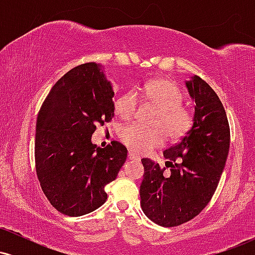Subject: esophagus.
<instances>
[{
  "label": "esophagus",
  "instance_id": "obj_1",
  "mask_svg": "<svg viewBox=\"0 0 255 255\" xmlns=\"http://www.w3.org/2000/svg\"><path fill=\"white\" fill-rule=\"evenodd\" d=\"M128 158H129V159H131V160H139L140 159V157L136 156V154L133 153L131 151L128 152Z\"/></svg>",
  "mask_w": 255,
  "mask_h": 255
}]
</instances>
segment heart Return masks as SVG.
<instances>
[{
  "instance_id": "b5f03b06",
  "label": "heart",
  "mask_w": 255,
  "mask_h": 255,
  "mask_svg": "<svg viewBox=\"0 0 255 255\" xmlns=\"http://www.w3.org/2000/svg\"><path fill=\"white\" fill-rule=\"evenodd\" d=\"M141 96L148 103L158 108L152 125L154 127H141L128 125L120 131V139L130 151L136 154H146L164 142L165 134L171 140L182 137L193 124V115L181 105L183 96L175 83L166 79H153L145 85ZM137 108V97L134 91H128L116 99L114 111L124 121L133 119Z\"/></svg>"
}]
</instances>
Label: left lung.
I'll return each instance as SVG.
<instances>
[{"instance_id":"1","label":"left lung","mask_w":255,"mask_h":255,"mask_svg":"<svg viewBox=\"0 0 255 255\" xmlns=\"http://www.w3.org/2000/svg\"><path fill=\"white\" fill-rule=\"evenodd\" d=\"M194 101L192 128L176 145L163 152L162 168L142 158L144 180L140 205L147 218L160 227H176L205 209L217 188L227 162L230 128L221 99L198 75L186 81ZM165 167H170L166 173Z\"/></svg>"}]
</instances>
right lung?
<instances>
[{"label":"right lung","mask_w":255,"mask_h":255,"mask_svg":"<svg viewBox=\"0 0 255 255\" xmlns=\"http://www.w3.org/2000/svg\"><path fill=\"white\" fill-rule=\"evenodd\" d=\"M114 91L102 66L84 63L52 86L37 118L34 159L40 187L58 212L79 217L107 201L127 148L92 144L96 125L114 116Z\"/></svg>","instance_id":"obj_1"}]
</instances>
